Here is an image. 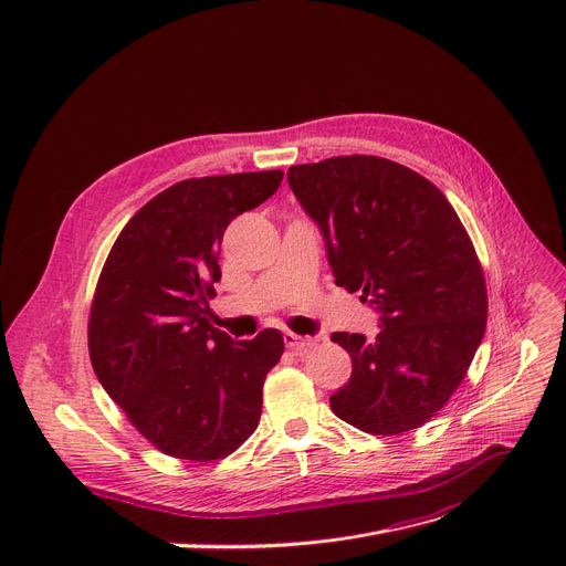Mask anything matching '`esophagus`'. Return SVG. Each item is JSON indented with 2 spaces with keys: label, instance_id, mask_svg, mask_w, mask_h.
Instances as JSON below:
<instances>
[{
  "label": "esophagus",
  "instance_id": "34e87169",
  "mask_svg": "<svg viewBox=\"0 0 566 566\" xmlns=\"http://www.w3.org/2000/svg\"><path fill=\"white\" fill-rule=\"evenodd\" d=\"M284 344H286L289 350L303 355V353H307L310 348H314L318 344V337H301L295 333H284Z\"/></svg>",
  "mask_w": 566,
  "mask_h": 566
}]
</instances>
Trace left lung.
Segmentation results:
<instances>
[{
    "mask_svg": "<svg viewBox=\"0 0 566 566\" xmlns=\"http://www.w3.org/2000/svg\"><path fill=\"white\" fill-rule=\"evenodd\" d=\"M286 178L323 233L335 284L380 316L374 342L333 333L353 363L333 412L376 436L422 427L486 331L484 273L457 211L424 176L376 156L293 165Z\"/></svg>",
    "mask_w": 566,
    "mask_h": 566,
    "instance_id": "8db88e82",
    "label": "left lung"
}]
</instances>
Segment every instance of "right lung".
Masks as SVG:
<instances>
[{
    "mask_svg": "<svg viewBox=\"0 0 566 566\" xmlns=\"http://www.w3.org/2000/svg\"><path fill=\"white\" fill-rule=\"evenodd\" d=\"M282 171L188 178L118 233L88 316V355L105 392L156 450L216 461L254 433L282 333L233 342L208 323L220 243L233 218L282 184Z\"/></svg>",
    "mask_w": 566,
    "mask_h": 566,
    "instance_id": "1",
    "label": "right lung"
}]
</instances>
